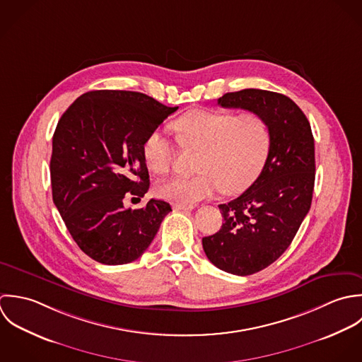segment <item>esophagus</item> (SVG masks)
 <instances>
[{"mask_svg": "<svg viewBox=\"0 0 362 362\" xmlns=\"http://www.w3.org/2000/svg\"><path fill=\"white\" fill-rule=\"evenodd\" d=\"M175 210H193L194 206H187V204H175L173 206Z\"/></svg>", "mask_w": 362, "mask_h": 362, "instance_id": "obj_1", "label": "esophagus"}]
</instances>
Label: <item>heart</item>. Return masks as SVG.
I'll list each match as a JSON object with an SVG mask.
<instances>
[{"mask_svg": "<svg viewBox=\"0 0 362 362\" xmlns=\"http://www.w3.org/2000/svg\"><path fill=\"white\" fill-rule=\"evenodd\" d=\"M180 145L199 151L190 177L176 176L156 186L160 199L192 206L223 190L236 194L247 189L262 172L270 149V126L263 115L245 110L194 109L170 123ZM148 169L156 175L170 170L175 146L159 132L145 137L141 146Z\"/></svg>", "mask_w": 362, "mask_h": 362, "instance_id": "heart-1", "label": "heart"}]
</instances>
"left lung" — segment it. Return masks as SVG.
Instances as JSON below:
<instances>
[{"instance_id": "obj_1", "label": "left lung", "mask_w": 362, "mask_h": 362, "mask_svg": "<svg viewBox=\"0 0 362 362\" xmlns=\"http://www.w3.org/2000/svg\"><path fill=\"white\" fill-rule=\"evenodd\" d=\"M218 105L259 112L270 126V149L259 177L239 197L218 206L222 226L203 238V249L216 267L250 276L287 250L310 209L315 141L306 116L286 95L242 89L225 93Z\"/></svg>"}]
</instances>
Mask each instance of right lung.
<instances>
[{
    "instance_id": "1",
    "label": "right lung",
    "mask_w": 362,
    "mask_h": 362,
    "mask_svg": "<svg viewBox=\"0 0 362 362\" xmlns=\"http://www.w3.org/2000/svg\"><path fill=\"white\" fill-rule=\"evenodd\" d=\"M176 107L132 90H90L64 112L53 136V202L79 249L98 263L139 259L172 211L151 199L137 210L124 197H144L149 175L145 137Z\"/></svg>"
}]
</instances>
